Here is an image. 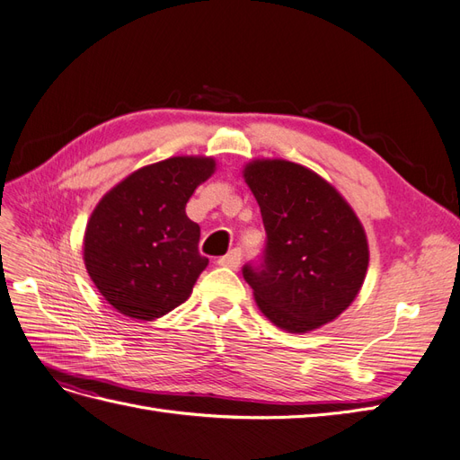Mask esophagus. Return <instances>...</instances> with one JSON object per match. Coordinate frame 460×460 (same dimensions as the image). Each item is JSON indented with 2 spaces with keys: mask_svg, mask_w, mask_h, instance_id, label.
I'll return each mask as SVG.
<instances>
[{
  "mask_svg": "<svg viewBox=\"0 0 460 460\" xmlns=\"http://www.w3.org/2000/svg\"><path fill=\"white\" fill-rule=\"evenodd\" d=\"M240 262H242V249H240V247L232 249V252H230L228 255L218 259L220 267H228V269H238Z\"/></svg>",
  "mask_w": 460,
  "mask_h": 460,
  "instance_id": "obj_1",
  "label": "esophagus"
}]
</instances>
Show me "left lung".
I'll return each instance as SVG.
<instances>
[{
	"instance_id": "obj_1",
	"label": "left lung",
	"mask_w": 460,
	"mask_h": 460,
	"mask_svg": "<svg viewBox=\"0 0 460 460\" xmlns=\"http://www.w3.org/2000/svg\"><path fill=\"white\" fill-rule=\"evenodd\" d=\"M245 182L267 240L243 264L259 309L288 332H309L341 314L368 267V243L353 208L326 180L289 161H253Z\"/></svg>"
}]
</instances>
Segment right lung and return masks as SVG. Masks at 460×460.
Here are the masks:
<instances>
[{"label": "right lung", "mask_w": 460, "mask_h": 460, "mask_svg": "<svg viewBox=\"0 0 460 460\" xmlns=\"http://www.w3.org/2000/svg\"><path fill=\"white\" fill-rule=\"evenodd\" d=\"M215 161L172 157L144 166L95 207L84 262L100 294L124 316L153 320L182 305L205 270L199 226L186 203Z\"/></svg>", "instance_id": "1"}]
</instances>
